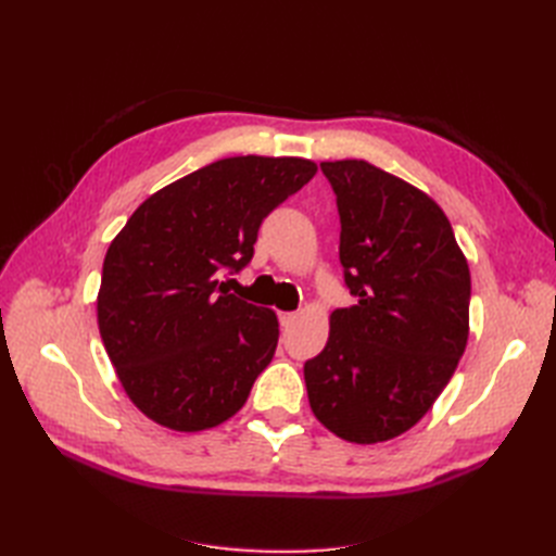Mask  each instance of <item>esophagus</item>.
Returning a JSON list of instances; mask_svg holds the SVG:
<instances>
[{"mask_svg":"<svg viewBox=\"0 0 556 556\" xmlns=\"http://www.w3.org/2000/svg\"><path fill=\"white\" fill-rule=\"evenodd\" d=\"M278 319H280V327H290L296 319V313H278Z\"/></svg>","mask_w":556,"mask_h":556,"instance_id":"34e87169","label":"esophagus"}]
</instances>
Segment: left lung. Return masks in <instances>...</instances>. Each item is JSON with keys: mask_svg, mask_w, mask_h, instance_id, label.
<instances>
[{"mask_svg": "<svg viewBox=\"0 0 556 556\" xmlns=\"http://www.w3.org/2000/svg\"><path fill=\"white\" fill-rule=\"evenodd\" d=\"M319 166L357 304L331 313L325 350L304 364L311 410L343 441L382 443L427 415L464 355L468 264L441 206L415 185L364 160Z\"/></svg>", "mask_w": 556, "mask_h": 556, "instance_id": "1", "label": "left lung"}]
</instances>
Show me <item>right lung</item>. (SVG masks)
<instances>
[{
  "mask_svg": "<svg viewBox=\"0 0 556 556\" xmlns=\"http://www.w3.org/2000/svg\"><path fill=\"white\" fill-rule=\"evenodd\" d=\"M301 157H227L166 185L111 241L97 323L146 417L204 431L237 415L274 359L278 317L223 276L252 260L260 225L315 176Z\"/></svg>",
  "mask_w": 556,
  "mask_h": 556,
  "instance_id": "add662e5",
  "label": "right lung"
}]
</instances>
